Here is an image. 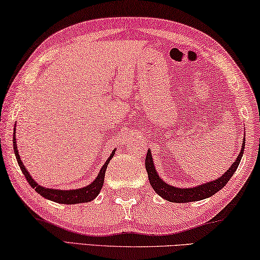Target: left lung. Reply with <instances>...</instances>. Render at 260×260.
<instances>
[{"mask_svg":"<svg viewBox=\"0 0 260 260\" xmlns=\"http://www.w3.org/2000/svg\"><path fill=\"white\" fill-rule=\"evenodd\" d=\"M244 147L245 135L244 138H243L241 152H239L236 160H235L233 165L226 170L224 174H222L221 177H218L213 181L202 183V185H198L194 187H188V188H187V187H185V188H183V187L182 188H179V187L169 185V183L164 181L162 179L159 177L157 169H155L151 150H147V154L145 158V169L147 172V175H149V181L155 193H157L159 197H161L162 199H165L170 202H195L200 201V200L210 198L211 195H214L215 193H217L218 190H221L223 187L226 185L228 181L230 180V178L233 177L235 172H236L239 162H241V159L243 157V153H244Z\"/></svg>","mask_w":260,"mask_h":260,"instance_id":"1","label":"left lung"}]
</instances>
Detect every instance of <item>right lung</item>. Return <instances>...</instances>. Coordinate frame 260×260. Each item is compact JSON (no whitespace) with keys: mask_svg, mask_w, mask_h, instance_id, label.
<instances>
[{"mask_svg":"<svg viewBox=\"0 0 260 260\" xmlns=\"http://www.w3.org/2000/svg\"><path fill=\"white\" fill-rule=\"evenodd\" d=\"M15 131H16V125H15ZM13 143H14V152L16 155V159H17V162L21 170L23 172L24 177L27 180V182L30 183V186L37 191L39 195H42L43 198H45L47 200H51V201L57 202V203H61V205H75V203H83V202H90L91 200H94L100 194V190L102 189L103 182H105V174H106V170L108 164H109L110 159L115 155V151L116 149L113 150V152L109 155V158L107 159V161L105 162V165L101 167L100 170L98 177L94 179L93 182H90L89 185H87L86 187H82V188H78V189H53V188H46V187L41 186L38 182H36L34 180V178L31 177L29 171L25 169L24 164L22 161L21 157L18 154V150H17V144H16V134L14 133V137H13Z\"/></svg>","mask_w":260,"mask_h":260,"instance_id":"obj_1","label":"right lung"}]
</instances>
